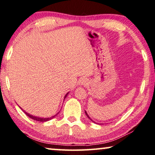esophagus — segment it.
Returning <instances> with one entry per match:
<instances>
[{
	"mask_svg": "<svg viewBox=\"0 0 155 155\" xmlns=\"http://www.w3.org/2000/svg\"><path fill=\"white\" fill-rule=\"evenodd\" d=\"M87 84H88V80L87 78H82L79 82V84L81 86H86Z\"/></svg>",
	"mask_w": 155,
	"mask_h": 155,
	"instance_id": "1",
	"label": "esophagus"
}]
</instances>
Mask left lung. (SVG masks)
Listing matches in <instances>:
<instances>
[{
	"instance_id": "left-lung-1",
	"label": "left lung",
	"mask_w": 155,
	"mask_h": 155,
	"mask_svg": "<svg viewBox=\"0 0 155 155\" xmlns=\"http://www.w3.org/2000/svg\"><path fill=\"white\" fill-rule=\"evenodd\" d=\"M85 114H86V115H87V117H88V118H89L90 119V120H91L92 121V122H93V123H96V122H95V121H94V120H92V119H91V118H90V117H89V115H88V114L87 113V111H85ZM96 124H97V123H96ZM98 124H99V123H98ZM101 124H102V123H101Z\"/></svg>"
}]
</instances>
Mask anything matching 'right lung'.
<instances>
[{"label": "right lung", "instance_id": "1", "mask_svg": "<svg viewBox=\"0 0 155 155\" xmlns=\"http://www.w3.org/2000/svg\"><path fill=\"white\" fill-rule=\"evenodd\" d=\"M68 94V93H67V94H66V96H64V99L66 98V97L67 96V95ZM21 108V107H20ZM23 110V112H24L26 115H27L28 116H29V117L30 118H32V119H33V120H37V121H40V122H46V121H48V120H51V119H53L54 117H55V116L58 115V114H59V112L57 114H55V115H54V116H51V117H50V118H40V117H37V116H32V115H31V114H28V113H27L26 112V111H25L24 110H23V109H22Z\"/></svg>", "mask_w": 155, "mask_h": 155}]
</instances>
